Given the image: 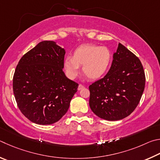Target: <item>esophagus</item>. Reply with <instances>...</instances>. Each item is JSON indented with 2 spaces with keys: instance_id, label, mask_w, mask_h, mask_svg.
<instances>
[{
  "instance_id": "34e87169",
  "label": "esophagus",
  "mask_w": 160,
  "mask_h": 160,
  "mask_svg": "<svg viewBox=\"0 0 160 160\" xmlns=\"http://www.w3.org/2000/svg\"><path fill=\"white\" fill-rule=\"evenodd\" d=\"M83 88H84V86H83L82 84H79L78 86V90L80 91V90H82V89H83Z\"/></svg>"
}]
</instances>
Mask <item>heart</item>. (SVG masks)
Instances as JSON below:
<instances>
[{"instance_id": "1", "label": "heart", "mask_w": 160, "mask_h": 160, "mask_svg": "<svg viewBox=\"0 0 160 160\" xmlns=\"http://www.w3.org/2000/svg\"><path fill=\"white\" fill-rule=\"evenodd\" d=\"M112 52L107 47L97 45H83L74 51L73 56L64 60V68L69 78L74 79L80 72V65L84 74L91 80L102 77L112 62Z\"/></svg>"}]
</instances>
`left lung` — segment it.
Instances as JSON below:
<instances>
[{"label": "left lung", "instance_id": "left-lung-1", "mask_svg": "<svg viewBox=\"0 0 160 160\" xmlns=\"http://www.w3.org/2000/svg\"><path fill=\"white\" fill-rule=\"evenodd\" d=\"M145 84L141 62L119 43L108 74L89 86V105L100 118L108 121L122 119L130 115L138 105Z\"/></svg>", "mask_w": 160, "mask_h": 160}]
</instances>
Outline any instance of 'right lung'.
Segmentation results:
<instances>
[{
  "mask_svg": "<svg viewBox=\"0 0 160 160\" xmlns=\"http://www.w3.org/2000/svg\"><path fill=\"white\" fill-rule=\"evenodd\" d=\"M65 50L43 41L22 56L13 77V93L22 113L35 124H52L68 110L78 84L62 69Z\"/></svg>",
  "mask_w": 160,
  "mask_h": 160,
  "instance_id": "1",
  "label": "right lung"
}]
</instances>
